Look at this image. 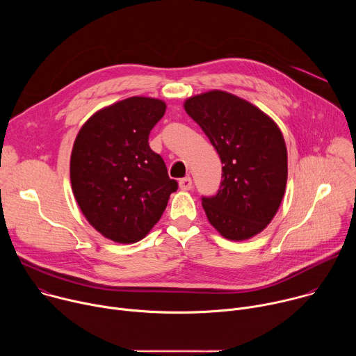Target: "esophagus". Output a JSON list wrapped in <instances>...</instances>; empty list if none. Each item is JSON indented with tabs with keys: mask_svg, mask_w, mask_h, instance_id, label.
Segmentation results:
<instances>
[{
	"mask_svg": "<svg viewBox=\"0 0 356 356\" xmlns=\"http://www.w3.org/2000/svg\"><path fill=\"white\" fill-rule=\"evenodd\" d=\"M179 186H180V188L181 190H190L191 188V186H193V180H191V177H183V179H180L179 180Z\"/></svg>",
	"mask_w": 356,
	"mask_h": 356,
	"instance_id": "34e87169",
	"label": "esophagus"
}]
</instances>
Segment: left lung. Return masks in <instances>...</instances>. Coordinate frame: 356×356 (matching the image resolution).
Masks as SVG:
<instances>
[{"mask_svg":"<svg viewBox=\"0 0 356 356\" xmlns=\"http://www.w3.org/2000/svg\"><path fill=\"white\" fill-rule=\"evenodd\" d=\"M186 113L217 149L220 190L202 197L210 224L229 241L262 232L276 216L287 181V149L277 124L249 101L221 90L193 95Z\"/></svg>","mask_w":356,"mask_h":356,"instance_id":"1","label":"left lung"}]
</instances>
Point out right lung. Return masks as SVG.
<instances>
[{"mask_svg": "<svg viewBox=\"0 0 356 356\" xmlns=\"http://www.w3.org/2000/svg\"><path fill=\"white\" fill-rule=\"evenodd\" d=\"M165 111L162 99L129 97L92 114L76 136L70 158L74 198L90 225L114 242L145 238L177 190L147 142Z\"/></svg>", "mask_w": 356, "mask_h": 356, "instance_id": "1", "label": "right lung"}]
</instances>
